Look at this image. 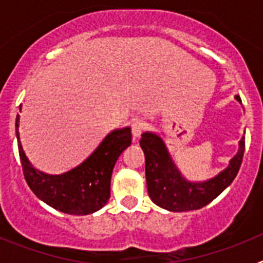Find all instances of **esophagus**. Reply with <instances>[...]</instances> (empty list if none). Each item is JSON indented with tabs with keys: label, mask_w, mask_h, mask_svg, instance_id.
Wrapping results in <instances>:
<instances>
[{
	"label": "esophagus",
	"mask_w": 263,
	"mask_h": 263,
	"mask_svg": "<svg viewBox=\"0 0 263 263\" xmlns=\"http://www.w3.org/2000/svg\"><path fill=\"white\" fill-rule=\"evenodd\" d=\"M146 129V125L143 121L141 120H136L133 121V124H132V133H133V137L134 138H139L141 137V134L145 132Z\"/></svg>",
	"instance_id": "esophagus-1"
}]
</instances>
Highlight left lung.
Segmentation results:
<instances>
[{"mask_svg":"<svg viewBox=\"0 0 263 263\" xmlns=\"http://www.w3.org/2000/svg\"><path fill=\"white\" fill-rule=\"evenodd\" d=\"M234 100L241 105L238 95L234 96ZM139 145L145 153L146 184L153 203L170 212H185L200 210L231 185L242 162L245 137L240 139L238 150L229 160V164L217 175L203 182L185 178L176 166L164 139L158 133L145 132Z\"/></svg>","mask_w":263,"mask_h":263,"instance_id":"1","label":"left lung"}]
</instances>
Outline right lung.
<instances>
[{
	"label": "right lung",
	"instance_id": "right-lung-1",
	"mask_svg": "<svg viewBox=\"0 0 263 263\" xmlns=\"http://www.w3.org/2000/svg\"><path fill=\"white\" fill-rule=\"evenodd\" d=\"M21 110V108H20ZM20 115L15 118L23 175L31 191L53 210L68 215H89L101 210L110 197V179L118 157L132 145L130 126L111 130L95 152L67 173L51 175L32 166L20 138Z\"/></svg>",
	"mask_w": 263,
	"mask_h": 263
}]
</instances>
